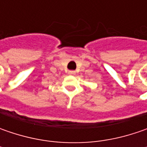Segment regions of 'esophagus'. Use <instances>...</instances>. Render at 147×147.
<instances>
[{"label":"esophagus","mask_w":147,"mask_h":147,"mask_svg":"<svg viewBox=\"0 0 147 147\" xmlns=\"http://www.w3.org/2000/svg\"><path fill=\"white\" fill-rule=\"evenodd\" d=\"M69 74H70V75H74V74H75V71L69 70Z\"/></svg>","instance_id":"1"}]
</instances>
